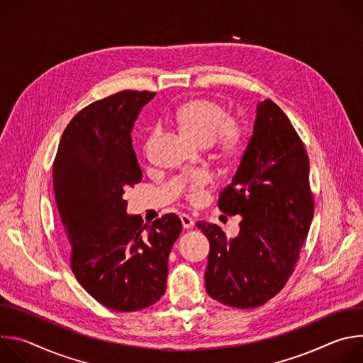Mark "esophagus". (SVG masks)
Here are the masks:
<instances>
[{
    "mask_svg": "<svg viewBox=\"0 0 363 363\" xmlns=\"http://www.w3.org/2000/svg\"><path fill=\"white\" fill-rule=\"evenodd\" d=\"M179 218H181L182 227H184L185 230H188V228H191V227L194 225V220H192L189 216H186V214H182Z\"/></svg>",
    "mask_w": 363,
    "mask_h": 363,
    "instance_id": "esophagus-1",
    "label": "esophagus"
}]
</instances>
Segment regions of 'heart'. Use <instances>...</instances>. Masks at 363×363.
Instances as JSON below:
<instances>
[{
    "label": "heart",
    "mask_w": 363,
    "mask_h": 363,
    "mask_svg": "<svg viewBox=\"0 0 363 363\" xmlns=\"http://www.w3.org/2000/svg\"><path fill=\"white\" fill-rule=\"evenodd\" d=\"M174 123L181 132L199 146L216 145L221 157L227 158L235 152L240 143L238 125L228 118L225 109L213 99H191L179 105L174 115ZM210 177L199 174L188 181L189 199H198Z\"/></svg>",
    "instance_id": "heart-1"
}]
</instances>
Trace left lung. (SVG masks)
<instances>
[{"instance_id":"left-lung-1","label":"left lung","mask_w":363,"mask_h":363,"mask_svg":"<svg viewBox=\"0 0 363 363\" xmlns=\"http://www.w3.org/2000/svg\"><path fill=\"white\" fill-rule=\"evenodd\" d=\"M218 206L241 216L240 233L228 240L218 225L196 223L210 241L205 290L231 307L262 306L293 273L315 211L306 149L270 99L257 105L252 136Z\"/></svg>"}]
</instances>
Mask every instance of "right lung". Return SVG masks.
I'll use <instances>...</instances> for the list:
<instances>
[{
  "label": "right lung",
  "mask_w": 363,
  "mask_h": 363,
  "mask_svg": "<svg viewBox=\"0 0 363 363\" xmlns=\"http://www.w3.org/2000/svg\"><path fill=\"white\" fill-rule=\"evenodd\" d=\"M155 93L125 90L80 111L53 165L59 214L82 287L116 312H136L167 290L168 257L182 224L167 214L143 225L126 213L125 189L142 181L132 130Z\"/></svg>",
  "instance_id": "right-lung-1"
}]
</instances>
